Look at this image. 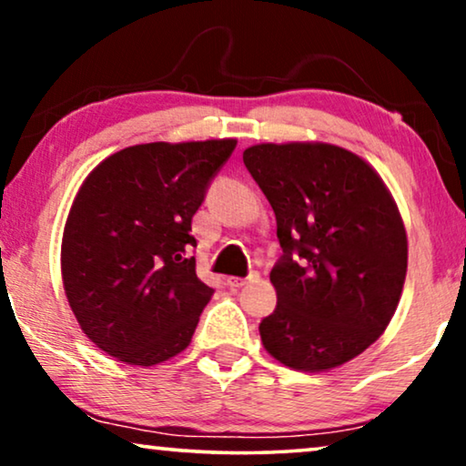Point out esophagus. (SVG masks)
Here are the masks:
<instances>
[{"mask_svg": "<svg viewBox=\"0 0 466 466\" xmlns=\"http://www.w3.org/2000/svg\"><path fill=\"white\" fill-rule=\"evenodd\" d=\"M259 277V274L258 272H251V274H248V277L247 279H240V277H228V285H230L232 287V289H238V287H242V285H247L248 283V280H255V279H258Z\"/></svg>", "mask_w": 466, "mask_h": 466, "instance_id": "esophagus-1", "label": "esophagus"}]
</instances>
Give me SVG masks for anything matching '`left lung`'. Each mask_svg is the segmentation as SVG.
Masks as SVG:
<instances>
[{"label":"left lung","instance_id":"left-lung-1","mask_svg":"<svg viewBox=\"0 0 466 466\" xmlns=\"http://www.w3.org/2000/svg\"><path fill=\"white\" fill-rule=\"evenodd\" d=\"M245 167L277 215L283 248L264 349L291 370L327 371L376 342L401 299L408 236L382 177L331 143H259Z\"/></svg>","mask_w":466,"mask_h":466}]
</instances>
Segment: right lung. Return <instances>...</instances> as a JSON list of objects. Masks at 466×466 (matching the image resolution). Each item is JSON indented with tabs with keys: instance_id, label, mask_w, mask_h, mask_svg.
<instances>
[{
	"instance_id": "add662e5",
	"label": "right lung",
	"mask_w": 466,
	"mask_h": 466,
	"mask_svg": "<svg viewBox=\"0 0 466 466\" xmlns=\"http://www.w3.org/2000/svg\"><path fill=\"white\" fill-rule=\"evenodd\" d=\"M236 139L143 143L77 189L63 230L69 306L96 349L128 365L186 350L213 289L196 277L192 218Z\"/></svg>"
}]
</instances>
